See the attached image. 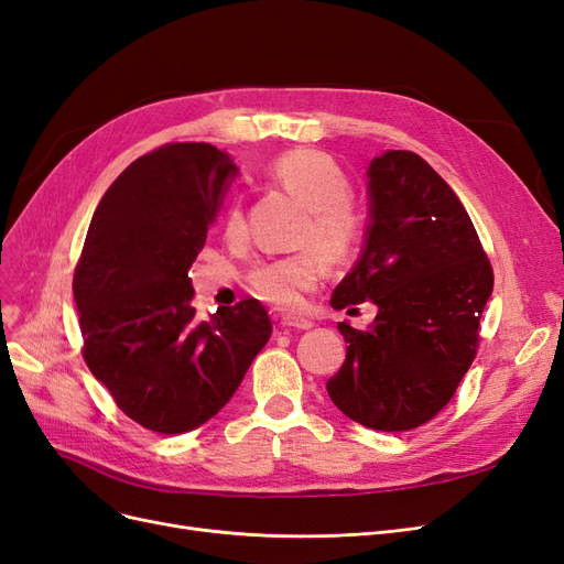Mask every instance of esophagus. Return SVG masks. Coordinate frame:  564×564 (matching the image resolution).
Returning <instances> with one entry per match:
<instances>
[{
	"mask_svg": "<svg viewBox=\"0 0 564 564\" xmlns=\"http://www.w3.org/2000/svg\"><path fill=\"white\" fill-rule=\"evenodd\" d=\"M279 323H281V328H293V330H308L314 325L312 321L304 318V316H290V314L281 316Z\"/></svg>",
	"mask_w": 564,
	"mask_h": 564,
	"instance_id": "esophagus-1",
	"label": "esophagus"
}]
</instances>
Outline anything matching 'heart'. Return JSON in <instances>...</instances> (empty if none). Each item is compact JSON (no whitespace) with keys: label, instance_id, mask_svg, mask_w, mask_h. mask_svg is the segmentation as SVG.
I'll list each match as a JSON object with an SVG mask.
<instances>
[{"label":"heart","instance_id":"b5f03b06","mask_svg":"<svg viewBox=\"0 0 564 564\" xmlns=\"http://www.w3.org/2000/svg\"><path fill=\"white\" fill-rule=\"evenodd\" d=\"M276 183L306 206L302 241H314L330 262H347L366 234V217L349 198V177L337 163L316 150H297L271 163ZM243 234V210L234 202L225 215V236ZM323 276V258L314 248L264 262L248 274V290L262 302L293 308Z\"/></svg>","mask_w":564,"mask_h":564}]
</instances>
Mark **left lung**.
Here are the masks:
<instances>
[{"mask_svg":"<svg viewBox=\"0 0 564 564\" xmlns=\"http://www.w3.org/2000/svg\"><path fill=\"white\" fill-rule=\"evenodd\" d=\"M370 225L362 256L333 308L377 304L375 323H339L347 358L328 395L375 431L431 422L457 391L480 341L495 274L459 196L414 152L391 150L368 169Z\"/></svg>","mask_w":564,"mask_h":564,"instance_id":"8db88e82","label":"left lung"}]
</instances>
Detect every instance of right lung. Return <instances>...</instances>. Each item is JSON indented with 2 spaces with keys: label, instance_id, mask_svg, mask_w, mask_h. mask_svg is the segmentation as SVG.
I'll list each match as a JSON object with an SVG mask.
<instances>
[{
  "label": "right lung",
  "instance_id": "obj_1",
  "mask_svg": "<svg viewBox=\"0 0 564 564\" xmlns=\"http://www.w3.org/2000/svg\"><path fill=\"white\" fill-rule=\"evenodd\" d=\"M234 175L208 142L135 159L100 198L72 281L88 370L126 416L163 435L220 412L271 335L258 300L208 321L192 306L187 271Z\"/></svg>",
  "mask_w": 564,
  "mask_h": 564
}]
</instances>
